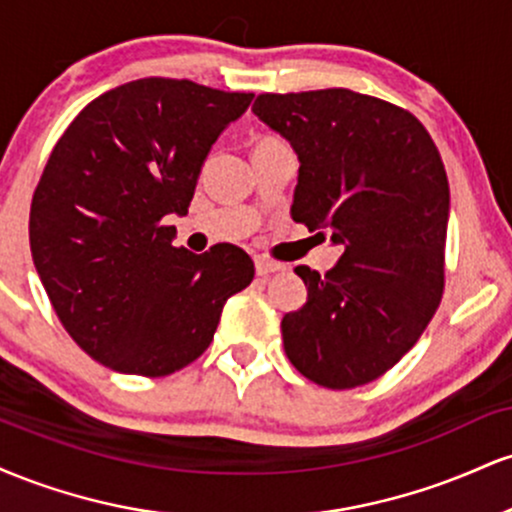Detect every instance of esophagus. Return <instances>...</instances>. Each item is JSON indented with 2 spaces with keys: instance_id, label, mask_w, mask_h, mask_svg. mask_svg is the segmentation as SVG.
<instances>
[{
  "instance_id": "34e87169",
  "label": "esophagus",
  "mask_w": 512,
  "mask_h": 512,
  "mask_svg": "<svg viewBox=\"0 0 512 512\" xmlns=\"http://www.w3.org/2000/svg\"><path fill=\"white\" fill-rule=\"evenodd\" d=\"M281 269H284V264H279V262H274V260H267V257H257V260H255L257 276H269V274H274V272H281Z\"/></svg>"
}]
</instances>
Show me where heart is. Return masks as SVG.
<instances>
[{
  "label": "heart",
  "instance_id": "heart-1",
  "mask_svg": "<svg viewBox=\"0 0 512 512\" xmlns=\"http://www.w3.org/2000/svg\"><path fill=\"white\" fill-rule=\"evenodd\" d=\"M262 142H264V139H262Z\"/></svg>",
  "mask_w": 512,
  "mask_h": 512
}]
</instances>
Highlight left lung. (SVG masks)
<instances>
[{
	"label": "left lung",
	"instance_id": "1",
	"mask_svg": "<svg viewBox=\"0 0 512 512\" xmlns=\"http://www.w3.org/2000/svg\"><path fill=\"white\" fill-rule=\"evenodd\" d=\"M255 113L298 154L291 216L342 245L325 276L296 267L308 301L281 320L298 373L351 390L387 373L436 315L450 187L409 110L349 88L262 93Z\"/></svg>",
	"mask_w": 512,
	"mask_h": 512
}]
</instances>
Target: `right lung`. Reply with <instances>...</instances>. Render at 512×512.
I'll return each instance as SVG.
<instances>
[{"label":"right lung","mask_w":512,"mask_h":512,"mask_svg":"<svg viewBox=\"0 0 512 512\" xmlns=\"http://www.w3.org/2000/svg\"><path fill=\"white\" fill-rule=\"evenodd\" d=\"M252 93L187 79L129 81L64 129L33 192L31 238L57 317L93 361L161 378L207 351L223 303L250 286L238 245L173 248L199 170Z\"/></svg>","instance_id":"add662e5"}]
</instances>
